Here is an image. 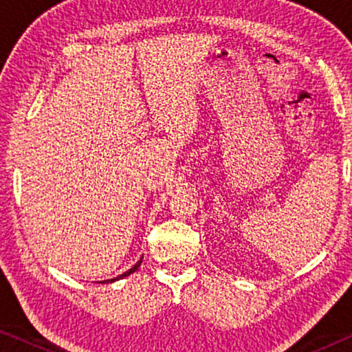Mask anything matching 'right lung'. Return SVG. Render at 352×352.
Returning <instances> with one entry per match:
<instances>
[{"label": "right lung", "instance_id": "obj_1", "mask_svg": "<svg viewBox=\"0 0 352 352\" xmlns=\"http://www.w3.org/2000/svg\"><path fill=\"white\" fill-rule=\"evenodd\" d=\"M141 263H142V259H139V261L134 264V266L129 269V271H126L124 274H122V276H118V277H115V278H110V280H104V282H115V280H118V278H123V277H126V276H129V274H133L134 271H136V269L141 266Z\"/></svg>", "mask_w": 352, "mask_h": 352}]
</instances>
